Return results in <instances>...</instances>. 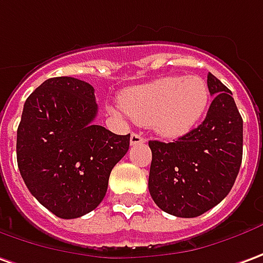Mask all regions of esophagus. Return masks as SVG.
I'll list each match as a JSON object with an SVG mask.
<instances>
[{
  "instance_id": "34e87169",
  "label": "esophagus",
  "mask_w": 263,
  "mask_h": 263,
  "mask_svg": "<svg viewBox=\"0 0 263 263\" xmlns=\"http://www.w3.org/2000/svg\"><path fill=\"white\" fill-rule=\"evenodd\" d=\"M144 142H146V139H144L142 135H139V133H132V136H130V144H132V146L143 144Z\"/></svg>"
}]
</instances>
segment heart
I'll list each match as a JSON object with an SVG mask.
<instances>
[{
  "instance_id": "b5f03b06",
  "label": "heart",
  "mask_w": 263,
  "mask_h": 263,
  "mask_svg": "<svg viewBox=\"0 0 263 263\" xmlns=\"http://www.w3.org/2000/svg\"><path fill=\"white\" fill-rule=\"evenodd\" d=\"M208 103V84L197 76L162 77L120 96L121 108L132 120L167 139L187 135L203 117ZM108 111L116 114L113 108Z\"/></svg>"
}]
</instances>
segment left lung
<instances>
[{"mask_svg":"<svg viewBox=\"0 0 263 263\" xmlns=\"http://www.w3.org/2000/svg\"><path fill=\"white\" fill-rule=\"evenodd\" d=\"M208 88L213 101L200 126L176 142H149L150 195L177 218H196L220 203L242 163L243 120L231 90L211 73Z\"/></svg>","mask_w":263,"mask_h":263,"instance_id":"1","label":"left lung"}]
</instances>
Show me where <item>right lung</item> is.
Instances as JSON below:
<instances>
[{
    "label": "right lung",
    "mask_w": 263,
    "mask_h": 263,
    "mask_svg": "<svg viewBox=\"0 0 263 263\" xmlns=\"http://www.w3.org/2000/svg\"><path fill=\"white\" fill-rule=\"evenodd\" d=\"M96 116L93 86L74 77L45 80L25 100L18 169L32 196L61 219L80 218L101 203L111 169L130 146V135L94 124Z\"/></svg>",
    "instance_id": "1"
}]
</instances>
